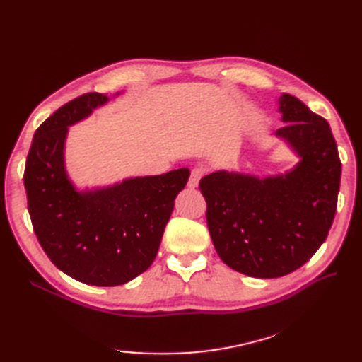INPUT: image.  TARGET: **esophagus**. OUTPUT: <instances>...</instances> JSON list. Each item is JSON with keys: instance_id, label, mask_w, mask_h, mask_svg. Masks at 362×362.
Masks as SVG:
<instances>
[{"instance_id": "1", "label": "esophagus", "mask_w": 362, "mask_h": 362, "mask_svg": "<svg viewBox=\"0 0 362 362\" xmlns=\"http://www.w3.org/2000/svg\"><path fill=\"white\" fill-rule=\"evenodd\" d=\"M202 175H204V172L201 170V169H193L192 170V173H190V178H189V187L190 189H196L199 185V181H201V178H202Z\"/></svg>"}]
</instances>
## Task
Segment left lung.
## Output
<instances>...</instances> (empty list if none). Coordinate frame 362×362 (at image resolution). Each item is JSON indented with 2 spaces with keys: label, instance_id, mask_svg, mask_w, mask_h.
<instances>
[{
  "label": "left lung",
  "instance_id": "left-lung-1",
  "mask_svg": "<svg viewBox=\"0 0 362 362\" xmlns=\"http://www.w3.org/2000/svg\"><path fill=\"white\" fill-rule=\"evenodd\" d=\"M275 137L299 158L282 173L216 170L199 182L217 255L252 278H279L303 266L329 233L341 161L326 119L288 93L278 98Z\"/></svg>",
  "mask_w": 362,
  "mask_h": 362
}]
</instances>
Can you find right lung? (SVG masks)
I'll list each match as a JSON object with an SVG mask.
<instances>
[{
    "label": "right lung",
    "mask_w": 362,
    "mask_h": 362,
    "mask_svg": "<svg viewBox=\"0 0 362 362\" xmlns=\"http://www.w3.org/2000/svg\"><path fill=\"white\" fill-rule=\"evenodd\" d=\"M110 100L86 93L54 112L36 129L24 173L28 213L45 254L68 276L98 287L122 286L149 269L190 177L182 168L78 187L64 161L69 127Z\"/></svg>",
    "instance_id": "1"
}]
</instances>
